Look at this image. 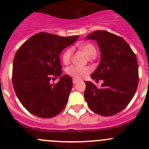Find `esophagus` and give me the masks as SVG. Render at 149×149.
<instances>
[{
	"mask_svg": "<svg viewBox=\"0 0 149 149\" xmlns=\"http://www.w3.org/2000/svg\"><path fill=\"white\" fill-rule=\"evenodd\" d=\"M77 82H78V79H74H74H73V83H74V84H76Z\"/></svg>",
	"mask_w": 149,
	"mask_h": 149,
	"instance_id": "obj_1",
	"label": "esophagus"
}]
</instances>
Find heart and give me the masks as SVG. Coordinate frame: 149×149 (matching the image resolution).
<instances>
[{
    "label": "heart",
    "mask_w": 149,
    "mask_h": 149,
    "mask_svg": "<svg viewBox=\"0 0 149 149\" xmlns=\"http://www.w3.org/2000/svg\"><path fill=\"white\" fill-rule=\"evenodd\" d=\"M79 48L85 53V55L88 57H89L93 53L96 52L93 45L89 43L82 44L79 46ZM72 54V48H67L64 51L62 54V60L64 63H65V64L69 63V61L71 59ZM88 72H89V70L88 68L77 67V66H71L67 69V74H69L73 77L77 78V79L82 78L84 75L88 73Z\"/></svg>",
    "instance_id": "heart-1"
}]
</instances>
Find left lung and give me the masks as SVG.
<instances>
[{"mask_svg": "<svg viewBox=\"0 0 149 149\" xmlns=\"http://www.w3.org/2000/svg\"><path fill=\"white\" fill-rule=\"evenodd\" d=\"M86 38L96 41L101 53V61L91 77L104 82L98 88L85 81V99L93 112L105 117L114 115L129 104L136 92V56L123 38L107 31L96 30Z\"/></svg>", "mask_w": 149, "mask_h": 149, "instance_id": "1", "label": "left lung"}]
</instances>
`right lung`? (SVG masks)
<instances>
[{
	"mask_svg": "<svg viewBox=\"0 0 149 149\" xmlns=\"http://www.w3.org/2000/svg\"><path fill=\"white\" fill-rule=\"evenodd\" d=\"M78 38L40 32L29 38L16 53L13 86L21 104L31 114L51 118L65 107L73 82L69 75L61 76L59 56ZM52 76L60 77L56 85L50 83Z\"/></svg>",
	"mask_w": 149,
	"mask_h": 149,
	"instance_id": "1",
	"label": "right lung"
}]
</instances>
